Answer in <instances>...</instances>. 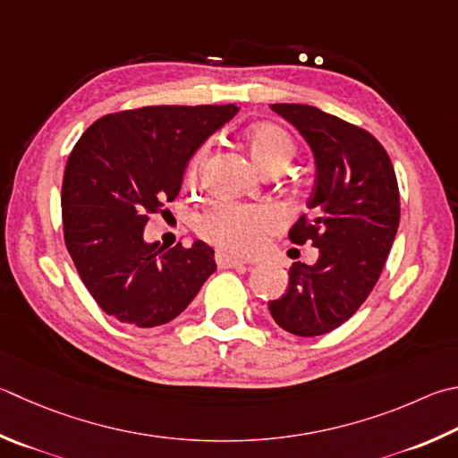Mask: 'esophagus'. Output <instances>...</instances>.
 <instances>
[{
  "mask_svg": "<svg viewBox=\"0 0 458 458\" xmlns=\"http://www.w3.org/2000/svg\"><path fill=\"white\" fill-rule=\"evenodd\" d=\"M216 264H218V268H240V266H244V260H238V258L220 250L216 252Z\"/></svg>",
  "mask_w": 458,
  "mask_h": 458,
  "instance_id": "34e87169",
  "label": "esophagus"
}]
</instances>
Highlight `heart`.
I'll use <instances>...</instances> for the list:
<instances>
[{"mask_svg": "<svg viewBox=\"0 0 458 458\" xmlns=\"http://www.w3.org/2000/svg\"><path fill=\"white\" fill-rule=\"evenodd\" d=\"M248 146L256 164L264 172H280L298 152L296 140L288 130L278 123L260 122L246 131ZM210 154V146L202 144L188 160L186 182L196 186L202 180V174ZM278 216L268 206H242L234 202H218L210 210L198 216L196 232L208 242L216 244L222 250L234 254H248L256 250L260 236L266 230L276 226Z\"/></svg>", "mask_w": 458, "mask_h": 458, "instance_id": "b5f03b06", "label": "heart"}]
</instances>
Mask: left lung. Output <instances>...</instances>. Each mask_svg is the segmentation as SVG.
Listing matches in <instances>:
<instances>
[{
    "instance_id": "1",
    "label": "left lung",
    "mask_w": 458,
    "mask_h": 458,
    "mask_svg": "<svg viewBox=\"0 0 458 458\" xmlns=\"http://www.w3.org/2000/svg\"><path fill=\"white\" fill-rule=\"evenodd\" d=\"M309 140L316 180L302 214L288 232L293 244L320 250L314 266L290 268L286 294L268 304L280 328L320 336L360 309L377 284L401 220L393 162L370 131L306 104H272Z\"/></svg>"
}]
</instances>
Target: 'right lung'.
Here are the masks:
<instances>
[{
  "instance_id": "obj_1",
  "label": "right lung",
  "mask_w": 458,
  "mask_h": 458,
  "mask_svg": "<svg viewBox=\"0 0 458 458\" xmlns=\"http://www.w3.org/2000/svg\"><path fill=\"white\" fill-rule=\"evenodd\" d=\"M236 112V104L122 110L96 120L73 146L62 182L65 248L115 320L162 327L216 270L210 246L148 244L144 226L176 200L196 148Z\"/></svg>"
}]
</instances>
